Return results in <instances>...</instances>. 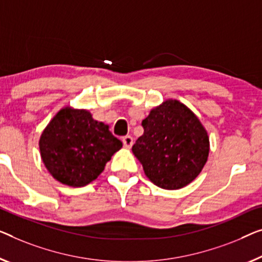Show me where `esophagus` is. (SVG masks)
<instances>
[{
  "label": "esophagus",
  "instance_id": "esophagus-1",
  "mask_svg": "<svg viewBox=\"0 0 262 262\" xmlns=\"http://www.w3.org/2000/svg\"><path fill=\"white\" fill-rule=\"evenodd\" d=\"M122 142H123L124 148L129 149V148H132L133 143H134V140H133L130 135H126V136H123V138H122Z\"/></svg>",
  "mask_w": 262,
  "mask_h": 262
}]
</instances>
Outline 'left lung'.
Returning <instances> with one entry per match:
<instances>
[{
  "instance_id": "left-lung-1",
  "label": "left lung",
  "mask_w": 262,
  "mask_h": 262,
  "mask_svg": "<svg viewBox=\"0 0 262 262\" xmlns=\"http://www.w3.org/2000/svg\"><path fill=\"white\" fill-rule=\"evenodd\" d=\"M144 133L132 150L144 174L163 189H180L193 182L209 154L204 124L179 100L168 99L151 109L142 121Z\"/></svg>"
}]
</instances>
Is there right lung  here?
I'll return each instance as SVG.
<instances>
[{
    "mask_svg": "<svg viewBox=\"0 0 262 262\" xmlns=\"http://www.w3.org/2000/svg\"><path fill=\"white\" fill-rule=\"evenodd\" d=\"M46 168L58 182L83 187L96 180L122 142L87 109L61 108L38 141Z\"/></svg>",
    "mask_w": 262,
    "mask_h": 262,
    "instance_id": "1",
    "label": "right lung"
}]
</instances>
